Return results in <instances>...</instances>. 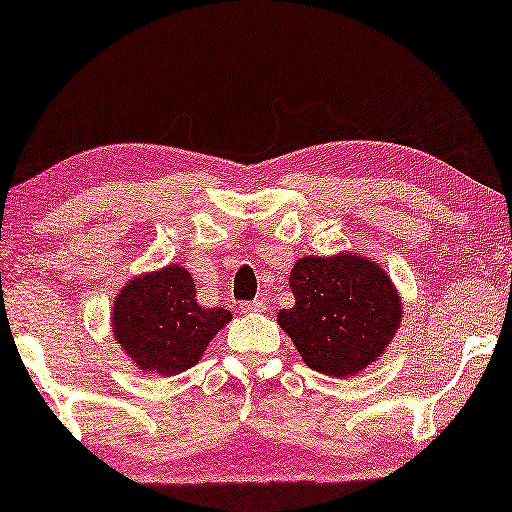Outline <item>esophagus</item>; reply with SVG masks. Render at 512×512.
<instances>
[{
	"mask_svg": "<svg viewBox=\"0 0 512 512\" xmlns=\"http://www.w3.org/2000/svg\"><path fill=\"white\" fill-rule=\"evenodd\" d=\"M242 313H263L265 311V301L263 299H251V301H242L240 304Z\"/></svg>",
	"mask_w": 512,
	"mask_h": 512,
	"instance_id": "1",
	"label": "esophagus"
}]
</instances>
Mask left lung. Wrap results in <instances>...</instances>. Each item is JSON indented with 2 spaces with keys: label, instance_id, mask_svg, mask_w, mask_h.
Segmentation results:
<instances>
[{
  "label": "left lung",
  "instance_id": "left-lung-1",
  "mask_svg": "<svg viewBox=\"0 0 512 512\" xmlns=\"http://www.w3.org/2000/svg\"><path fill=\"white\" fill-rule=\"evenodd\" d=\"M295 306L276 315L308 367L354 376L374 363L401 322V299L367 258L306 256L290 272Z\"/></svg>",
  "mask_w": 512,
  "mask_h": 512
}]
</instances>
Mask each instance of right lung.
Returning a JSON list of instances; mask_svg holds the SVG:
<instances>
[{
  "label": "right lung",
  "mask_w": 512,
  "mask_h": 512,
  "mask_svg": "<svg viewBox=\"0 0 512 512\" xmlns=\"http://www.w3.org/2000/svg\"><path fill=\"white\" fill-rule=\"evenodd\" d=\"M186 267L127 283L113 306V333L120 347L145 372L179 374L197 363L213 335L231 320L226 308H204L195 299Z\"/></svg>",
  "instance_id": "obj_1"
}]
</instances>
